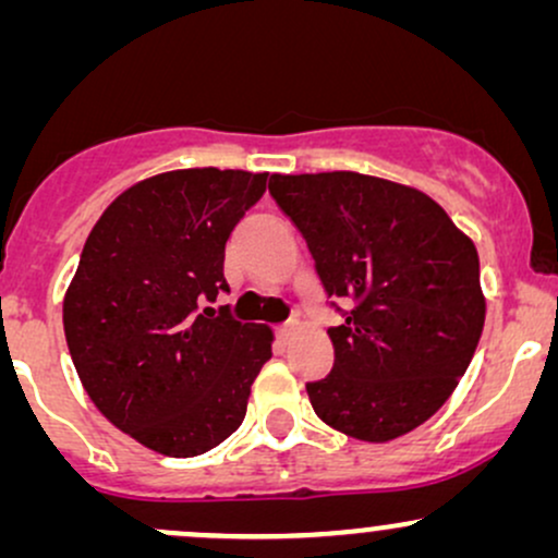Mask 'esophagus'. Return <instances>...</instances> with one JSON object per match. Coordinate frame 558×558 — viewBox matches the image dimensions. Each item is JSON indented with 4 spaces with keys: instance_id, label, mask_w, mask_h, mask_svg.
Segmentation results:
<instances>
[{
    "instance_id": "1",
    "label": "esophagus",
    "mask_w": 558,
    "mask_h": 558,
    "mask_svg": "<svg viewBox=\"0 0 558 558\" xmlns=\"http://www.w3.org/2000/svg\"><path fill=\"white\" fill-rule=\"evenodd\" d=\"M293 330H296V323H293V319H291V323L278 325V338H280V341H288V338L293 336Z\"/></svg>"
}]
</instances>
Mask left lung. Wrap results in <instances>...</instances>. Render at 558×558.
Returning <instances> with one entry per match:
<instances>
[{
  "label": "left lung",
  "instance_id": "left-lung-1",
  "mask_svg": "<svg viewBox=\"0 0 558 558\" xmlns=\"http://www.w3.org/2000/svg\"><path fill=\"white\" fill-rule=\"evenodd\" d=\"M270 194L306 239L332 299L330 375L306 383L325 425L367 444L407 435L448 401L485 325L470 235L412 185L362 172L270 175Z\"/></svg>",
  "mask_w": 558,
  "mask_h": 558
}]
</instances>
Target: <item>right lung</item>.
Wrapping results in <instances>:
<instances>
[{"label":"right lung","instance_id":"add662e5","mask_svg":"<svg viewBox=\"0 0 558 558\" xmlns=\"http://www.w3.org/2000/svg\"><path fill=\"white\" fill-rule=\"evenodd\" d=\"M267 172L189 168L138 181L96 220L62 301L75 373L118 430L198 457L239 430L272 330L202 301L228 291L226 241Z\"/></svg>","mask_w":558,"mask_h":558}]
</instances>
